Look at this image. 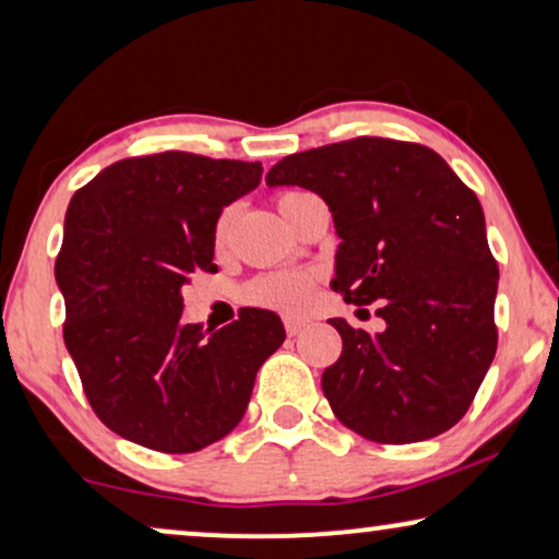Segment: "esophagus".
<instances>
[{
  "instance_id": "34e87169",
  "label": "esophagus",
  "mask_w": 559,
  "mask_h": 559,
  "mask_svg": "<svg viewBox=\"0 0 559 559\" xmlns=\"http://www.w3.org/2000/svg\"><path fill=\"white\" fill-rule=\"evenodd\" d=\"M308 325L305 323V320H300V318H285V331H287V335H297L302 331V328Z\"/></svg>"
}]
</instances>
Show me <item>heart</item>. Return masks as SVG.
<instances>
[{"mask_svg":"<svg viewBox=\"0 0 559 559\" xmlns=\"http://www.w3.org/2000/svg\"><path fill=\"white\" fill-rule=\"evenodd\" d=\"M300 193H282L277 198V209L285 211L287 203H293ZM236 224V209L228 205V209L221 211V216L213 224V247L216 251H224L231 241V231ZM312 295V274L308 272H272L264 274V277L254 280L247 289V300L259 305V308H272L280 312H287V316H297L308 308Z\"/></svg>","mask_w":559,"mask_h":559,"instance_id":"obj_1","label":"heart"}]
</instances>
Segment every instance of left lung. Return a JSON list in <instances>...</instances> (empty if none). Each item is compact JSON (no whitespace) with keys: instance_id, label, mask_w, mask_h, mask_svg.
<instances>
[{"instance_id":"left-lung-1","label":"left lung","mask_w":559,"mask_h":559,"mask_svg":"<svg viewBox=\"0 0 559 559\" xmlns=\"http://www.w3.org/2000/svg\"><path fill=\"white\" fill-rule=\"evenodd\" d=\"M266 186L323 198L341 239L333 289L381 302V333L331 320L343 350L320 384L335 417L389 445L450 430L496 356L499 266L476 193L438 152L381 136L297 152Z\"/></svg>"}]
</instances>
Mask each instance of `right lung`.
Wrapping results in <instances>:
<instances>
[{"instance_id": "1", "label": "right lung", "mask_w": 559, "mask_h": 559, "mask_svg": "<svg viewBox=\"0 0 559 559\" xmlns=\"http://www.w3.org/2000/svg\"><path fill=\"white\" fill-rule=\"evenodd\" d=\"M259 182L262 163L159 152L109 165L68 203L63 341L91 407L121 438L195 453L241 423L285 325L259 308L221 331L182 323V287L216 272L213 224Z\"/></svg>"}]
</instances>
